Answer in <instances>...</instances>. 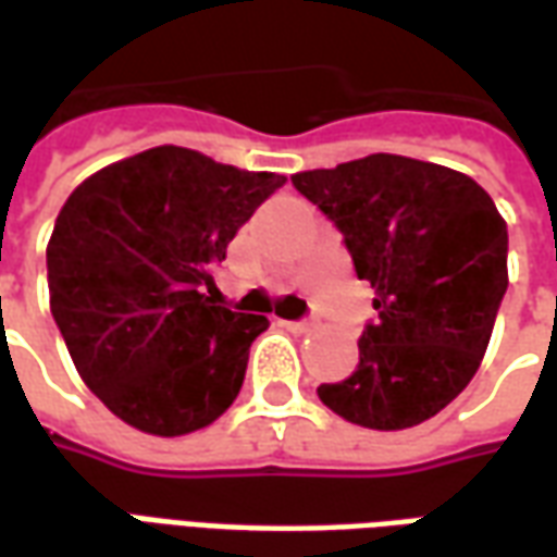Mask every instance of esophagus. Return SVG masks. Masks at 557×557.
<instances>
[{"label": "esophagus", "mask_w": 557, "mask_h": 557, "mask_svg": "<svg viewBox=\"0 0 557 557\" xmlns=\"http://www.w3.org/2000/svg\"><path fill=\"white\" fill-rule=\"evenodd\" d=\"M283 325L289 327V331H295V334H304V331H310L313 322H310V319H286Z\"/></svg>", "instance_id": "esophagus-1"}]
</instances>
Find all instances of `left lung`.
<instances>
[{"label": "left lung", "mask_w": 557, "mask_h": 557, "mask_svg": "<svg viewBox=\"0 0 557 557\" xmlns=\"http://www.w3.org/2000/svg\"><path fill=\"white\" fill-rule=\"evenodd\" d=\"M292 184L337 226L379 313L355 373L315 394L370 430L430 420L474 379L507 292V223L492 196L403 154L298 172Z\"/></svg>", "instance_id": "left-lung-1"}]
</instances>
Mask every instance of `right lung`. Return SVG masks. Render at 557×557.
<instances>
[{"label":"right lung","mask_w":557,"mask_h":557,"mask_svg":"<svg viewBox=\"0 0 557 557\" xmlns=\"http://www.w3.org/2000/svg\"><path fill=\"white\" fill-rule=\"evenodd\" d=\"M286 175L158 146L95 172L55 218L50 310L83 382L115 418L184 435L230 409L259 313L214 304V268Z\"/></svg>","instance_id":"1"}]
</instances>
